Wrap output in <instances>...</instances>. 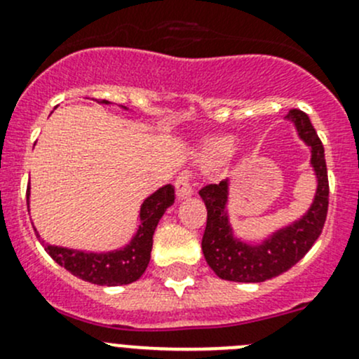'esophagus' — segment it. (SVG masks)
I'll use <instances>...</instances> for the list:
<instances>
[{
	"mask_svg": "<svg viewBox=\"0 0 359 359\" xmlns=\"http://www.w3.org/2000/svg\"><path fill=\"white\" fill-rule=\"evenodd\" d=\"M175 189L177 198L179 199H186L194 194V182H192V175L189 172L179 173V177L175 180Z\"/></svg>",
	"mask_w": 359,
	"mask_h": 359,
	"instance_id": "esophagus-1",
	"label": "esophagus"
}]
</instances>
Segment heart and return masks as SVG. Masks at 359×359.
Instances as JSON below:
<instances>
[{
    "label": "heart",
    "instance_id": "b5f03b06",
    "mask_svg": "<svg viewBox=\"0 0 359 359\" xmlns=\"http://www.w3.org/2000/svg\"><path fill=\"white\" fill-rule=\"evenodd\" d=\"M233 141L230 137H218L213 139V141L208 142V151L215 156H225L232 151Z\"/></svg>",
    "mask_w": 359,
    "mask_h": 359
}]
</instances>
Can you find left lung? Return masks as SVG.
<instances>
[{
	"label": "left lung",
	"instance_id": "left-lung-1",
	"mask_svg": "<svg viewBox=\"0 0 359 359\" xmlns=\"http://www.w3.org/2000/svg\"><path fill=\"white\" fill-rule=\"evenodd\" d=\"M287 118L296 126L299 137L311 148V167L318 180L315 199L303 218L252 246L233 237L227 213L229 180L210 184L199 191L208 210L201 241L203 255L210 269L224 280L265 282L284 273L306 255L323 230L329 210L325 151L306 113L290 110Z\"/></svg>",
	"mask_w": 359,
	"mask_h": 359
}]
</instances>
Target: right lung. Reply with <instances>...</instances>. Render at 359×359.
<instances>
[{"mask_svg":"<svg viewBox=\"0 0 359 359\" xmlns=\"http://www.w3.org/2000/svg\"><path fill=\"white\" fill-rule=\"evenodd\" d=\"M101 103L108 104V101L103 100ZM29 194L27 189V208ZM173 201H175V189L170 184L153 192L142 203L141 211H139L141 225L134 239L126 248L116 249V251L84 252L77 249L50 246V244H44V249L60 266L90 284L110 285V287L132 284L148 269L151 248H153V233L160 218L163 217L167 208L173 205Z\"/></svg>","mask_w":359,"mask_h":359,"instance_id":"obj_1","label":"right lung"}]
</instances>
